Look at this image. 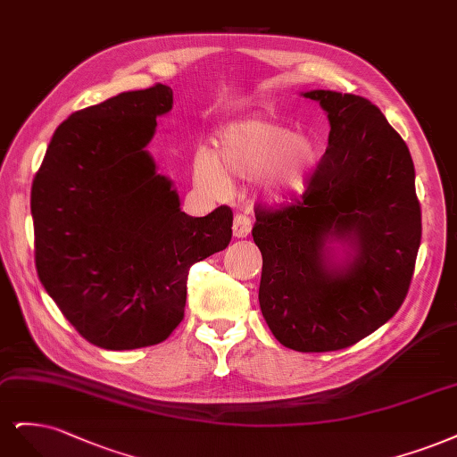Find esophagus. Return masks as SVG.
Wrapping results in <instances>:
<instances>
[{
	"label": "esophagus",
	"mask_w": 457,
	"mask_h": 457,
	"mask_svg": "<svg viewBox=\"0 0 457 457\" xmlns=\"http://www.w3.org/2000/svg\"><path fill=\"white\" fill-rule=\"evenodd\" d=\"M250 228H253V222L246 214H235L233 218V237L237 239H245L246 235L250 233Z\"/></svg>",
	"instance_id": "esophagus-1"
}]
</instances>
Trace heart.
Returning <instances> with one entry per match:
<instances>
[{
    "label": "heart",
    "instance_id": "b5f03b06",
    "mask_svg": "<svg viewBox=\"0 0 457 457\" xmlns=\"http://www.w3.org/2000/svg\"><path fill=\"white\" fill-rule=\"evenodd\" d=\"M319 148L312 135L292 132L287 125L250 117L220 129L214 154L201 150L194 157V179L211 195L224 197L229 180L258 176V191L270 201L303 195L312 184Z\"/></svg>",
    "mask_w": 457,
    "mask_h": 457
}]
</instances>
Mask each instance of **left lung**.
<instances>
[{"label":"left lung","mask_w":457,"mask_h":457,"mask_svg":"<svg viewBox=\"0 0 457 457\" xmlns=\"http://www.w3.org/2000/svg\"><path fill=\"white\" fill-rule=\"evenodd\" d=\"M330 132L303 199L256 212L260 309L288 349L357 344L406 298L421 241L416 170L408 145L370 100L307 91Z\"/></svg>","instance_id":"obj_1"}]
</instances>
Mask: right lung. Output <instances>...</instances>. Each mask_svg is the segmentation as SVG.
Returning a JSON list of instances; mask_svg holds the SVG:
<instances>
[{
  "instance_id": "right-lung-1",
  "label": "right lung",
  "mask_w": 457,
  "mask_h": 457,
  "mask_svg": "<svg viewBox=\"0 0 457 457\" xmlns=\"http://www.w3.org/2000/svg\"><path fill=\"white\" fill-rule=\"evenodd\" d=\"M172 89L112 96L58 125L32 184L41 285L87 342L123 351L167 340L187 271L231 241L233 212L194 218L145 150Z\"/></svg>"
}]
</instances>
